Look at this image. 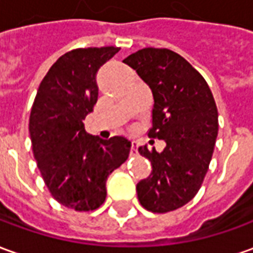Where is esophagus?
Returning <instances> with one entry per match:
<instances>
[{"instance_id": "obj_1", "label": "esophagus", "mask_w": 253, "mask_h": 253, "mask_svg": "<svg viewBox=\"0 0 253 253\" xmlns=\"http://www.w3.org/2000/svg\"><path fill=\"white\" fill-rule=\"evenodd\" d=\"M138 152V142L137 141H131V154H137Z\"/></svg>"}]
</instances>
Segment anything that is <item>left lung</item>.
I'll list each match as a JSON object with an SVG mask.
<instances>
[{"mask_svg":"<svg viewBox=\"0 0 253 253\" xmlns=\"http://www.w3.org/2000/svg\"><path fill=\"white\" fill-rule=\"evenodd\" d=\"M123 62L152 89L149 137L167 143L161 153L138 148L152 164L137 184L138 199L149 211H172L196 195L206 176L218 135L217 105L201 73L175 51L146 47Z\"/></svg>","mask_w":253,"mask_h":253,"instance_id":"1","label":"left lung"}]
</instances>
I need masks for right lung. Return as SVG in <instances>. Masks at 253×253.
Returning <instances> with one entry per match:
<instances>
[{
    "mask_svg": "<svg viewBox=\"0 0 253 253\" xmlns=\"http://www.w3.org/2000/svg\"><path fill=\"white\" fill-rule=\"evenodd\" d=\"M119 47H89L66 52L39 85L30 116L38 168L52 198L76 211H92L105 201V181L128 157L125 137L101 139L85 130L99 88L96 74Z\"/></svg>",
    "mask_w": 253,
    "mask_h": 253,
    "instance_id": "1",
    "label": "right lung"
}]
</instances>
